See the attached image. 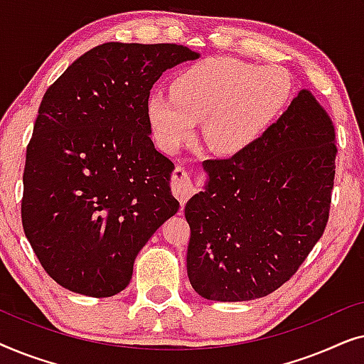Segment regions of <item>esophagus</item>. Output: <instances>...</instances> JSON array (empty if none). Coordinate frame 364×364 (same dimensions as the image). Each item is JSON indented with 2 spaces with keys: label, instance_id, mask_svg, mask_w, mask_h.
I'll return each instance as SVG.
<instances>
[{
  "label": "esophagus",
  "instance_id": "esophagus-1",
  "mask_svg": "<svg viewBox=\"0 0 364 364\" xmlns=\"http://www.w3.org/2000/svg\"><path fill=\"white\" fill-rule=\"evenodd\" d=\"M172 191L178 198V202H181V205H183L196 193V186H193L191 173L183 166H177L176 171H173Z\"/></svg>",
  "mask_w": 364,
  "mask_h": 364
}]
</instances>
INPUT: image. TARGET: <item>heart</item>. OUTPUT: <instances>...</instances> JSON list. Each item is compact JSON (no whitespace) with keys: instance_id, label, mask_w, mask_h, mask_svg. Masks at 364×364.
<instances>
[{"instance_id":"obj_1","label":"heart","mask_w":364,"mask_h":364,"mask_svg":"<svg viewBox=\"0 0 364 364\" xmlns=\"http://www.w3.org/2000/svg\"><path fill=\"white\" fill-rule=\"evenodd\" d=\"M291 81L278 66L207 58L182 69L172 92L154 89L147 119L166 151H177L203 121V141L220 156H238L260 141L288 101Z\"/></svg>"}]
</instances>
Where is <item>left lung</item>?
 I'll return each instance as SVG.
<instances>
[{"instance_id":"obj_1","label":"left lung","mask_w":364,"mask_h":364,"mask_svg":"<svg viewBox=\"0 0 364 364\" xmlns=\"http://www.w3.org/2000/svg\"><path fill=\"white\" fill-rule=\"evenodd\" d=\"M336 152L331 117L301 89L247 152L203 162L205 186L186 205L193 290L248 301L290 280L325 232Z\"/></svg>"}]
</instances>
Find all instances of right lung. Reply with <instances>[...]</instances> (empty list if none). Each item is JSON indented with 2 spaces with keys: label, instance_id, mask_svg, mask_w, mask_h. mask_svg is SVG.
<instances>
[{
  "label": "right lung",
  "instance_id": "right-lung-1",
  "mask_svg": "<svg viewBox=\"0 0 364 364\" xmlns=\"http://www.w3.org/2000/svg\"><path fill=\"white\" fill-rule=\"evenodd\" d=\"M200 54L181 44L104 43L44 94L23 176V228L49 277L107 298L178 210L173 164L154 147L147 97L164 71Z\"/></svg>",
  "mask_w": 364,
  "mask_h": 364
}]
</instances>
